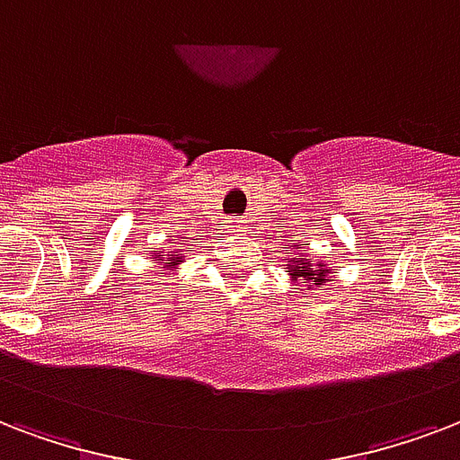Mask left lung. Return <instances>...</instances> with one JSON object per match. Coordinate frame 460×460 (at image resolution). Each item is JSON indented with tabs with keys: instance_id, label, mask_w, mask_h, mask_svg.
Returning a JSON list of instances; mask_svg holds the SVG:
<instances>
[{
	"instance_id": "8db88e82",
	"label": "left lung",
	"mask_w": 460,
	"mask_h": 460,
	"mask_svg": "<svg viewBox=\"0 0 460 460\" xmlns=\"http://www.w3.org/2000/svg\"><path fill=\"white\" fill-rule=\"evenodd\" d=\"M288 272H291V279L301 281L303 287H307V291H314V288H322L329 279V270L324 265H314L313 260H307L305 255L301 258L291 260V265L287 267Z\"/></svg>"
}]
</instances>
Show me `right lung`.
<instances>
[{"instance_id": "add662e5", "label": "right lung", "mask_w": 460, "mask_h": 460, "mask_svg": "<svg viewBox=\"0 0 460 460\" xmlns=\"http://www.w3.org/2000/svg\"><path fill=\"white\" fill-rule=\"evenodd\" d=\"M153 258H159V251L153 252ZM176 265H181V251H176V255H172V258L164 260L166 270H172V267H176ZM162 272H164V270H162Z\"/></svg>"}]
</instances>
